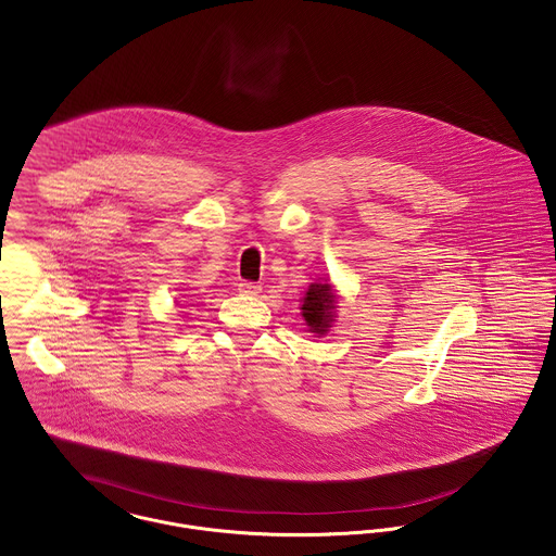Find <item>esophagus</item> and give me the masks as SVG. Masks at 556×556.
<instances>
[{"instance_id": "esophagus-1", "label": "esophagus", "mask_w": 556, "mask_h": 556, "mask_svg": "<svg viewBox=\"0 0 556 556\" xmlns=\"http://www.w3.org/2000/svg\"><path fill=\"white\" fill-rule=\"evenodd\" d=\"M237 290H239L241 294L256 295L261 292V286L254 283V281H239V283H237Z\"/></svg>"}]
</instances>
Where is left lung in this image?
Returning <instances> with one entry per match:
<instances>
[{
    "label": "left lung",
    "instance_id": "left-lung-1",
    "mask_svg": "<svg viewBox=\"0 0 556 556\" xmlns=\"http://www.w3.org/2000/svg\"><path fill=\"white\" fill-rule=\"evenodd\" d=\"M336 295L329 283H311L308 292L302 302V317L308 326V331L324 336L333 319Z\"/></svg>",
    "mask_w": 556,
    "mask_h": 556
}]
</instances>
